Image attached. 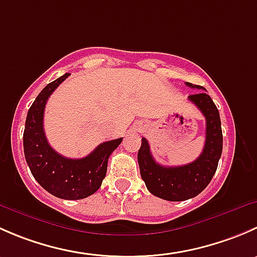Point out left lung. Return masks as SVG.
Listing matches in <instances>:
<instances>
[{
    "instance_id": "1",
    "label": "left lung",
    "mask_w": 257,
    "mask_h": 257,
    "mask_svg": "<svg viewBox=\"0 0 257 257\" xmlns=\"http://www.w3.org/2000/svg\"><path fill=\"white\" fill-rule=\"evenodd\" d=\"M186 85L206 90L186 82ZM189 100L200 109L206 119L205 145L200 157L180 167H163L150 153L149 143L142 138L138 163L142 179L153 195L169 201H184L199 195L214 177L222 152V131L216 105L206 92L189 95Z\"/></svg>"
}]
</instances>
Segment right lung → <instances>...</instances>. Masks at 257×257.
<instances>
[{"instance_id": "add662e5", "label": "right lung", "mask_w": 257, "mask_h": 257, "mask_svg": "<svg viewBox=\"0 0 257 257\" xmlns=\"http://www.w3.org/2000/svg\"><path fill=\"white\" fill-rule=\"evenodd\" d=\"M69 73L46 85L37 95L26 118L23 132L25 158L33 178L52 195L64 200H79L94 194L107 174L108 159L123 139L98 145L82 159H69L58 154L46 138L43 114L49 95Z\"/></svg>"}]
</instances>
